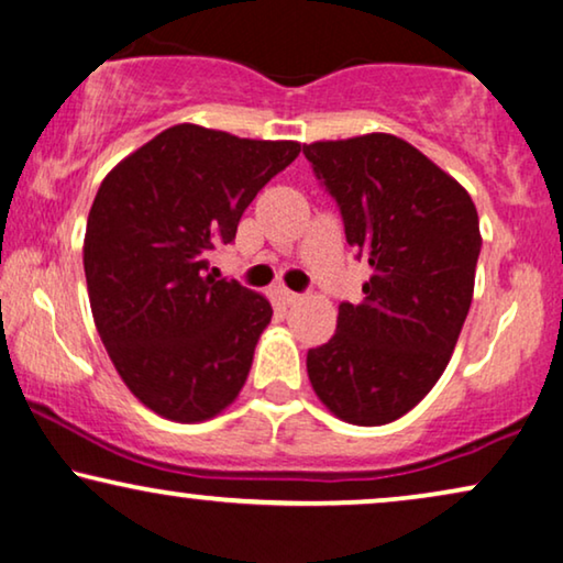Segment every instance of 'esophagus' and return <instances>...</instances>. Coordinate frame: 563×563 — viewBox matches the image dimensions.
<instances>
[{
  "instance_id": "esophagus-1",
  "label": "esophagus",
  "mask_w": 563,
  "mask_h": 563,
  "mask_svg": "<svg viewBox=\"0 0 563 563\" xmlns=\"http://www.w3.org/2000/svg\"><path fill=\"white\" fill-rule=\"evenodd\" d=\"M278 298L283 300L285 306H292V303H298V300H300L298 292H292V290H288V288H280V290H278Z\"/></svg>"
}]
</instances>
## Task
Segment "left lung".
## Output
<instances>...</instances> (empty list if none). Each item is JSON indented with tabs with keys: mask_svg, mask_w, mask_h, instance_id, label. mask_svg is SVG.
Here are the masks:
<instances>
[{
	"mask_svg": "<svg viewBox=\"0 0 563 563\" xmlns=\"http://www.w3.org/2000/svg\"><path fill=\"white\" fill-rule=\"evenodd\" d=\"M303 155L372 271L362 303L339 306L336 334L308 350V379L342 421L393 423L439 383L470 313L477 209L449 173L395 134L311 142Z\"/></svg>",
	"mask_w": 563,
	"mask_h": 563,
	"instance_id": "8db88e82",
	"label": "left lung"
}]
</instances>
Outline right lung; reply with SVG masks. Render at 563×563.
I'll list each match as a JSON object with an SVG mask.
<instances>
[{
  "mask_svg": "<svg viewBox=\"0 0 563 563\" xmlns=\"http://www.w3.org/2000/svg\"><path fill=\"white\" fill-rule=\"evenodd\" d=\"M292 140L176 124L101 180L84 236L91 313L117 372L157 416L199 423L232 406L271 300L217 280L209 252L296 161Z\"/></svg>",
  "mask_w": 563,
  "mask_h": 563,
  "instance_id": "add662e5",
  "label": "right lung"
}]
</instances>
